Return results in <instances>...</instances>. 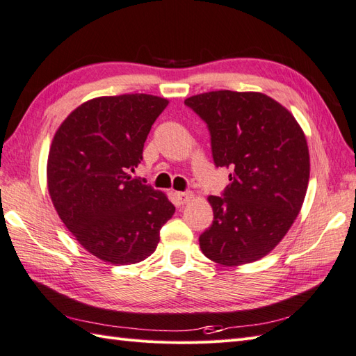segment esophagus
<instances>
[{
	"mask_svg": "<svg viewBox=\"0 0 356 356\" xmlns=\"http://www.w3.org/2000/svg\"><path fill=\"white\" fill-rule=\"evenodd\" d=\"M175 196H177V201H178L181 205L187 204V202L190 201V199H192V193H190V192H177Z\"/></svg>",
	"mask_w": 356,
	"mask_h": 356,
	"instance_id": "obj_1",
	"label": "esophagus"
}]
</instances>
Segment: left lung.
I'll use <instances>...</instances> for the list:
<instances>
[{"mask_svg":"<svg viewBox=\"0 0 356 356\" xmlns=\"http://www.w3.org/2000/svg\"><path fill=\"white\" fill-rule=\"evenodd\" d=\"M184 104L207 124L216 166L231 170L222 196H208L214 219L199 246L222 266L257 261L284 238L305 199V134L264 93L216 90Z\"/></svg>","mask_w":356,"mask_h":356,"instance_id":"8db88e82","label":"left lung"}]
</instances>
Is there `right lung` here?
I'll return each instance as SVG.
<instances>
[{"label":"right lung","mask_w":356,"mask_h":356,"mask_svg":"<svg viewBox=\"0 0 356 356\" xmlns=\"http://www.w3.org/2000/svg\"><path fill=\"white\" fill-rule=\"evenodd\" d=\"M168 104L146 93L90 99L63 120L51 143V201L78 243L102 261H143L175 213L166 195L129 175Z\"/></svg>","instance_id":"right-lung-1"}]
</instances>
